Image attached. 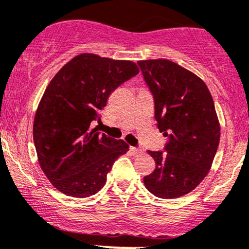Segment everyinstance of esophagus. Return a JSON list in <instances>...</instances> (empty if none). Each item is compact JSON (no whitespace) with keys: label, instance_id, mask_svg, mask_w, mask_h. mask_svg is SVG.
I'll return each mask as SVG.
<instances>
[{"label":"esophagus","instance_id":"obj_1","mask_svg":"<svg viewBox=\"0 0 249 249\" xmlns=\"http://www.w3.org/2000/svg\"><path fill=\"white\" fill-rule=\"evenodd\" d=\"M130 151L133 154V155H141V154L143 153L142 149H138V148H135V146H131L130 148Z\"/></svg>","mask_w":249,"mask_h":249}]
</instances>
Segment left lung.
I'll return each instance as SVG.
<instances>
[{
	"label": "left lung",
	"instance_id": "1",
	"mask_svg": "<svg viewBox=\"0 0 249 249\" xmlns=\"http://www.w3.org/2000/svg\"><path fill=\"white\" fill-rule=\"evenodd\" d=\"M155 103L159 130L168 137L150 151L156 167L143 179L146 190L173 199L195 190L206 177L219 144L218 118L204 81L168 59L138 62Z\"/></svg>",
	"mask_w": 249,
	"mask_h": 249
}]
</instances>
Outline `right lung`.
I'll list each match as a JSON object with an SVG mask.
<instances>
[{
  "label": "right lung",
  "mask_w": 249,
  "mask_h": 249,
  "mask_svg": "<svg viewBox=\"0 0 249 249\" xmlns=\"http://www.w3.org/2000/svg\"><path fill=\"white\" fill-rule=\"evenodd\" d=\"M138 72L131 61L81 53L49 83L36 112L33 141L44 174L59 192L95 195L114 161L129 150L126 142L100 135L91 123L101 120L112 91Z\"/></svg>",
  "instance_id": "add662e5"
}]
</instances>
